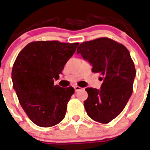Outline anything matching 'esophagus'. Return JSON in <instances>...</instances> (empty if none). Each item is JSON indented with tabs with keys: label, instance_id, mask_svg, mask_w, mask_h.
<instances>
[{
	"label": "esophagus",
	"instance_id": "esophagus-1",
	"mask_svg": "<svg viewBox=\"0 0 150 150\" xmlns=\"http://www.w3.org/2000/svg\"><path fill=\"white\" fill-rule=\"evenodd\" d=\"M74 89H75V92H78V91L81 90V89L82 88L80 87V86H74Z\"/></svg>",
	"mask_w": 150,
	"mask_h": 150
}]
</instances>
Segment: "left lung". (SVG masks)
I'll return each instance as SVG.
<instances>
[{
	"label": "left lung",
	"instance_id": "8db88e82",
	"mask_svg": "<svg viewBox=\"0 0 150 150\" xmlns=\"http://www.w3.org/2000/svg\"><path fill=\"white\" fill-rule=\"evenodd\" d=\"M77 53L92 66L103 81L100 89L86 88L88 98L83 102L92 120L108 124L126 107L132 93L135 68L129 50L108 38L81 43Z\"/></svg>",
	"mask_w": 150,
	"mask_h": 150
}]
</instances>
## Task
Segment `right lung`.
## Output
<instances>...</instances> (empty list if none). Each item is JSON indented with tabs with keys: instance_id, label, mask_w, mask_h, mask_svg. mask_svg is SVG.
<instances>
[{
	"instance_id": "add662e5",
	"label": "right lung",
	"mask_w": 150,
	"mask_h": 150,
	"mask_svg": "<svg viewBox=\"0 0 150 150\" xmlns=\"http://www.w3.org/2000/svg\"><path fill=\"white\" fill-rule=\"evenodd\" d=\"M78 44L56 40L31 42L14 63L13 88L23 110L39 127H52L65 117L67 103L75 89L54 85V81L59 78Z\"/></svg>"
}]
</instances>
